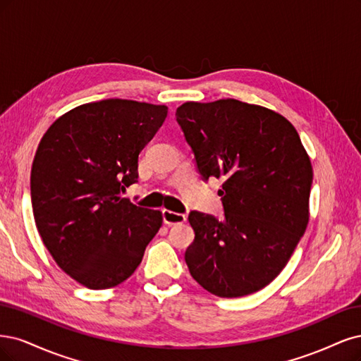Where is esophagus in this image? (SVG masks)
I'll list each match as a JSON object with an SVG mask.
<instances>
[{
	"label": "esophagus",
	"instance_id": "34e87169",
	"mask_svg": "<svg viewBox=\"0 0 361 361\" xmlns=\"http://www.w3.org/2000/svg\"><path fill=\"white\" fill-rule=\"evenodd\" d=\"M161 214H164V222H165L168 226L184 224L185 219H188L184 214L173 213V212H171V210H164V212H161Z\"/></svg>",
	"mask_w": 361,
	"mask_h": 361
}]
</instances>
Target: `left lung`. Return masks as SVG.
<instances>
[{
	"label": "left lung",
	"instance_id": "1",
	"mask_svg": "<svg viewBox=\"0 0 361 361\" xmlns=\"http://www.w3.org/2000/svg\"><path fill=\"white\" fill-rule=\"evenodd\" d=\"M176 117L201 176L225 180L219 190L224 220L189 214V271L217 297L257 293L281 274L307 228V151L283 115L259 104L185 102Z\"/></svg>",
	"mask_w": 361,
	"mask_h": 361
}]
</instances>
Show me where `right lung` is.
I'll return each mask as SVG.
<instances>
[{"label":"right lung","instance_id":"add662e5","mask_svg":"<svg viewBox=\"0 0 361 361\" xmlns=\"http://www.w3.org/2000/svg\"><path fill=\"white\" fill-rule=\"evenodd\" d=\"M168 115L165 104L106 99L56 118L31 168L34 220L60 269L90 289L117 286L159 232V210L120 196L137 178V156Z\"/></svg>","mask_w":361,"mask_h":361}]
</instances>
